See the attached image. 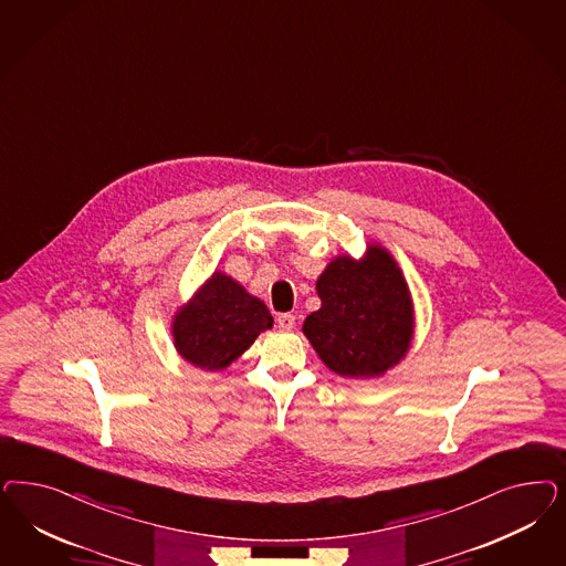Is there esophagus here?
Masks as SVG:
<instances>
[{
    "label": "esophagus",
    "mask_w": 566,
    "mask_h": 566,
    "mask_svg": "<svg viewBox=\"0 0 566 566\" xmlns=\"http://www.w3.org/2000/svg\"><path fill=\"white\" fill-rule=\"evenodd\" d=\"M276 325H279L281 331H292L295 327V316L293 314H279Z\"/></svg>",
    "instance_id": "34e87169"
}]
</instances>
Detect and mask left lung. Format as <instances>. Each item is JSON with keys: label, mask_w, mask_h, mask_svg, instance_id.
I'll use <instances>...</instances> for the list:
<instances>
[{"label": "left lung", "mask_w": 566, "mask_h": 566, "mask_svg": "<svg viewBox=\"0 0 566 566\" xmlns=\"http://www.w3.org/2000/svg\"><path fill=\"white\" fill-rule=\"evenodd\" d=\"M321 308L304 321L318 358L339 377L379 379L415 337V304L396 258L381 243L363 258L335 255L316 279Z\"/></svg>", "instance_id": "obj_1"}]
</instances>
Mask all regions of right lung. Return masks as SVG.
I'll return each mask as SVG.
<instances>
[{
    "label": "right lung",
    "mask_w": 566,
    "mask_h": 566,
    "mask_svg": "<svg viewBox=\"0 0 566 566\" xmlns=\"http://www.w3.org/2000/svg\"><path fill=\"white\" fill-rule=\"evenodd\" d=\"M262 300L229 274L214 271L175 312L170 333L177 354L201 370H222L273 327Z\"/></svg>",
    "instance_id": "add662e5"
}]
</instances>
